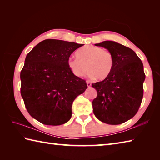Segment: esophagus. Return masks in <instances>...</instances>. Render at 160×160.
<instances>
[{
  "label": "esophagus",
  "instance_id": "34e87169",
  "mask_svg": "<svg viewBox=\"0 0 160 160\" xmlns=\"http://www.w3.org/2000/svg\"><path fill=\"white\" fill-rule=\"evenodd\" d=\"M87 85L88 88H90L91 87V84L89 82H87Z\"/></svg>",
  "mask_w": 160,
  "mask_h": 160
}]
</instances>
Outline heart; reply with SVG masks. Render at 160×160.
Here are the masks:
<instances>
[{"label": "heart", "mask_w": 160, "mask_h": 160, "mask_svg": "<svg viewBox=\"0 0 160 160\" xmlns=\"http://www.w3.org/2000/svg\"><path fill=\"white\" fill-rule=\"evenodd\" d=\"M77 58H69L67 64L75 76L82 78L88 72L92 79L106 80L110 76L114 66L112 53L101 47L86 46L76 52Z\"/></svg>", "instance_id": "1"}]
</instances>
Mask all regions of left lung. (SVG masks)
Returning <instances> with one entry per match:
<instances>
[{
  "label": "left lung",
  "mask_w": 160,
  "mask_h": 160,
  "mask_svg": "<svg viewBox=\"0 0 160 160\" xmlns=\"http://www.w3.org/2000/svg\"><path fill=\"white\" fill-rule=\"evenodd\" d=\"M95 45L111 52L115 62L106 80L92 84L98 93L92 102L93 113L106 124H122L140 107L145 80L143 63L134 51L120 43L106 40Z\"/></svg>",
  "instance_id": "left-lung-1"
}]
</instances>
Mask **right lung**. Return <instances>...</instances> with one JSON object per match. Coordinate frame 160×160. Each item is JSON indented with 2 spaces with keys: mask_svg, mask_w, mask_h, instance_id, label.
Segmentation results:
<instances>
[{
  "mask_svg": "<svg viewBox=\"0 0 160 160\" xmlns=\"http://www.w3.org/2000/svg\"><path fill=\"white\" fill-rule=\"evenodd\" d=\"M83 45L47 39L27 55L20 72V93L29 115L42 124L67 122L73 102L87 89L85 80L75 76L67 64L71 54Z\"/></svg>",
  "mask_w": 160,
  "mask_h": 160,
  "instance_id": "1",
  "label": "right lung"
}]
</instances>
